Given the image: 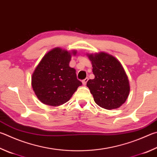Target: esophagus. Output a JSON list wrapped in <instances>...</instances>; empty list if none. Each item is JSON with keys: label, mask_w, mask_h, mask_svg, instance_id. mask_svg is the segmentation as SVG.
<instances>
[{"label": "esophagus", "mask_w": 157, "mask_h": 157, "mask_svg": "<svg viewBox=\"0 0 157 157\" xmlns=\"http://www.w3.org/2000/svg\"><path fill=\"white\" fill-rule=\"evenodd\" d=\"M88 78H86V79H84V80H82V84H83L84 85H85L86 84V82H88Z\"/></svg>", "instance_id": "obj_1"}]
</instances>
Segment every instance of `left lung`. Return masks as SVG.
<instances>
[{"instance_id": "left-lung-1", "label": "left lung", "mask_w": 157, "mask_h": 157, "mask_svg": "<svg viewBox=\"0 0 157 157\" xmlns=\"http://www.w3.org/2000/svg\"><path fill=\"white\" fill-rule=\"evenodd\" d=\"M91 62L93 79H89V88L95 103L107 110L116 109L126 101L130 84L123 66L115 57L106 52L87 53Z\"/></svg>"}]
</instances>
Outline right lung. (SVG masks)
Instances as JSON below:
<instances>
[{
  "label": "right lung",
  "mask_w": 157,
  "mask_h": 157,
  "mask_svg": "<svg viewBox=\"0 0 157 157\" xmlns=\"http://www.w3.org/2000/svg\"><path fill=\"white\" fill-rule=\"evenodd\" d=\"M76 50L68 51L56 47L47 52L31 76V85L37 98L44 104L59 106L71 99L82 83L76 71L69 67Z\"/></svg>",
  "instance_id": "obj_1"
}]
</instances>
